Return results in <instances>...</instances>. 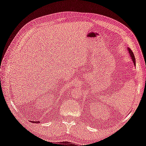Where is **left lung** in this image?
Returning <instances> with one entry per match:
<instances>
[{
  "label": "left lung",
  "mask_w": 146,
  "mask_h": 146,
  "mask_svg": "<svg viewBox=\"0 0 146 146\" xmlns=\"http://www.w3.org/2000/svg\"><path fill=\"white\" fill-rule=\"evenodd\" d=\"M128 50H129V54H130V56L131 57L132 60H133V62H134V64H136V62H135V55H134L133 52L132 50L130 49V48H128Z\"/></svg>",
  "instance_id": "1"
}]
</instances>
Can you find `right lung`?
Segmentation results:
<instances>
[{
    "label": "right lung",
    "instance_id": "1",
    "mask_svg": "<svg viewBox=\"0 0 146 146\" xmlns=\"http://www.w3.org/2000/svg\"><path fill=\"white\" fill-rule=\"evenodd\" d=\"M32 122H33V123L34 122H35V123H40V121H32Z\"/></svg>",
    "mask_w": 146,
    "mask_h": 146
}]
</instances>
